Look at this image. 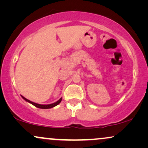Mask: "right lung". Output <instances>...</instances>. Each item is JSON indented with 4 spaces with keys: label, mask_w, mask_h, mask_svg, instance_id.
I'll use <instances>...</instances> for the list:
<instances>
[{
    "label": "right lung",
    "mask_w": 148,
    "mask_h": 148,
    "mask_svg": "<svg viewBox=\"0 0 148 148\" xmlns=\"http://www.w3.org/2000/svg\"><path fill=\"white\" fill-rule=\"evenodd\" d=\"M22 98H23V99L25 100L26 101H28V102H29L31 103V104H33V106H36L37 108H43V109H47V108H51L53 107L57 106L58 104H59V103H60V101H62V98H60V99L58 100V101H57L55 103H51V104H39V103H35V102H33V101H30V100L27 99L26 98H25L24 97L21 96Z\"/></svg>",
    "instance_id": "right-lung-1"
}]
</instances>
